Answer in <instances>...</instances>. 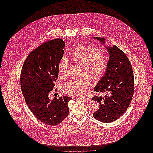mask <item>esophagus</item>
I'll use <instances>...</instances> for the list:
<instances>
[{
	"label": "esophagus",
	"instance_id": "1",
	"mask_svg": "<svg viewBox=\"0 0 153 153\" xmlns=\"http://www.w3.org/2000/svg\"><path fill=\"white\" fill-rule=\"evenodd\" d=\"M79 100H82V101H84V102H89V101H91V100H90L89 99H88V98H85V99H82V98H79Z\"/></svg>",
	"mask_w": 153,
	"mask_h": 153
}]
</instances>
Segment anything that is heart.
I'll list each match as a JSON object with an SVG mask.
<instances>
[{"label":"heart","instance_id":"heart-1","mask_svg":"<svg viewBox=\"0 0 153 153\" xmlns=\"http://www.w3.org/2000/svg\"><path fill=\"white\" fill-rule=\"evenodd\" d=\"M69 60L81 66V75H84L80 79L66 82L63 85L64 91L74 96L85 95L86 89L91 84V79L95 81L101 78L107 64V55L104 50L82 45L73 49ZM58 74L61 79L66 76V64L63 60L58 64Z\"/></svg>","mask_w":153,"mask_h":153}]
</instances>
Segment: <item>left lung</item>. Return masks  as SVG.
Instances as JSON below:
<instances>
[{
    "instance_id": "8db88e82",
    "label": "left lung",
    "mask_w": 153,
    "mask_h": 153,
    "mask_svg": "<svg viewBox=\"0 0 153 153\" xmlns=\"http://www.w3.org/2000/svg\"><path fill=\"white\" fill-rule=\"evenodd\" d=\"M94 38L103 45L105 42L103 38ZM107 49L109 57L106 72L94 91L107 95L93 97L92 100L99 104L93 116L103 123H111L119 119L128 108L134 95V80L131 63L123 51L115 45Z\"/></svg>"
}]
</instances>
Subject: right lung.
<instances>
[{
  "label": "right lung",
  "instance_id": "add662e5",
  "mask_svg": "<svg viewBox=\"0 0 153 153\" xmlns=\"http://www.w3.org/2000/svg\"><path fill=\"white\" fill-rule=\"evenodd\" d=\"M65 45L59 38L41 45L27 56L21 73V91L27 107L39 120L50 126L60 123L69 113L70 97L49 98L58 78Z\"/></svg>",
  "mask_w": 153,
  "mask_h": 153
}]
</instances>
